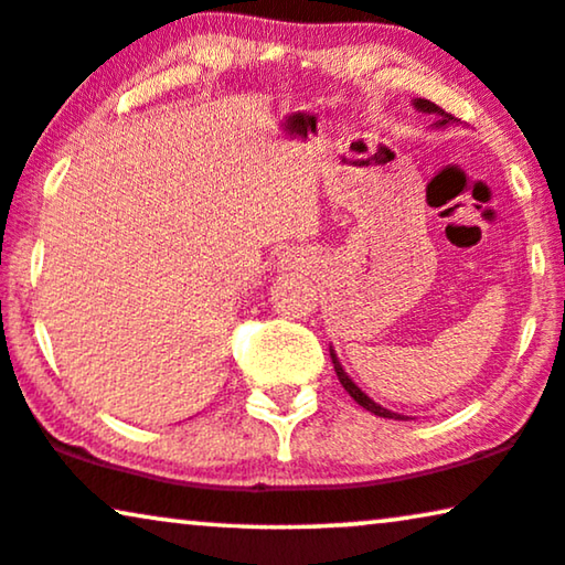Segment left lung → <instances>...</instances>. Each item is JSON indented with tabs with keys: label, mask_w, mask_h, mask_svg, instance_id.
Wrapping results in <instances>:
<instances>
[{
	"label": "left lung",
	"mask_w": 565,
	"mask_h": 565,
	"mask_svg": "<svg viewBox=\"0 0 565 565\" xmlns=\"http://www.w3.org/2000/svg\"><path fill=\"white\" fill-rule=\"evenodd\" d=\"M412 105H415V109L417 113H423V115H427V117H433V127L435 130H445V127H450V125H458V120L452 115H448L445 113V109H440L438 105H433L430 99H412ZM330 359H332V365H335V373H338V379H340V384H343V388L348 394L353 396L355 402L361 404L363 409H369L371 415H376V417H388V419H407L404 415H396V412H392V409H386V407H381L379 402H373L369 394L363 392V388L355 384V381L348 376L345 373V369H343V363L338 361V353L332 351V345H330Z\"/></svg>",
	"instance_id": "8db88e82"
}]
</instances>
